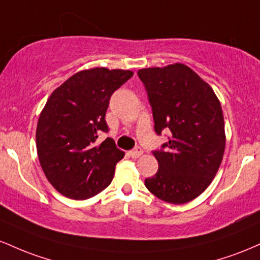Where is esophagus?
Returning a JSON list of instances; mask_svg holds the SVG:
<instances>
[{
    "label": "esophagus",
    "mask_w": 260,
    "mask_h": 260,
    "mask_svg": "<svg viewBox=\"0 0 260 260\" xmlns=\"http://www.w3.org/2000/svg\"><path fill=\"white\" fill-rule=\"evenodd\" d=\"M129 155L133 157V159H137V157H139V156H142L143 155V150H142V148H136L134 149V150H132V151H129Z\"/></svg>",
    "instance_id": "obj_1"
}]
</instances>
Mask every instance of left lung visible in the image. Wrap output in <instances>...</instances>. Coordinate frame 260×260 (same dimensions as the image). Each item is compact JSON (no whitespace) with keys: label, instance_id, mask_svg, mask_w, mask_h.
Segmentation results:
<instances>
[{"label":"left lung","instance_id":"left-lung-1","mask_svg":"<svg viewBox=\"0 0 260 260\" xmlns=\"http://www.w3.org/2000/svg\"><path fill=\"white\" fill-rule=\"evenodd\" d=\"M138 76L148 91L155 132L171 131L166 150L154 151L159 170L145 187L161 201L184 204L207 189L222 161L221 105L213 88L183 63L143 68Z\"/></svg>","mask_w":260,"mask_h":260}]
</instances>
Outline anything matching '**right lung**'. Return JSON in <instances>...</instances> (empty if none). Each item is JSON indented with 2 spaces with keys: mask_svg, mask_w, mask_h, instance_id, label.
Instances as JSON below:
<instances>
[{
  "mask_svg": "<svg viewBox=\"0 0 260 260\" xmlns=\"http://www.w3.org/2000/svg\"><path fill=\"white\" fill-rule=\"evenodd\" d=\"M132 71L95 67L73 74L47 99L39 116L37 149L41 169L57 192L84 201L111 183L116 164L124 153L107 138L106 110L113 91Z\"/></svg>",
  "mask_w": 260,
  "mask_h": 260,
  "instance_id": "right-lung-1",
  "label": "right lung"
}]
</instances>
